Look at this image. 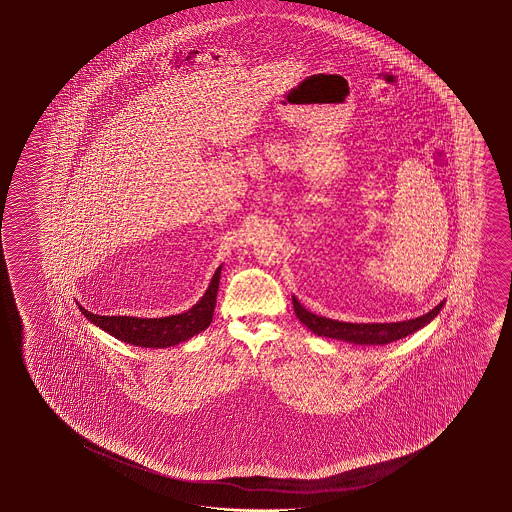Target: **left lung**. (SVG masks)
<instances>
[{
	"mask_svg": "<svg viewBox=\"0 0 512 512\" xmlns=\"http://www.w3.org/2000/svg\"><path fill=\"white\" fill-rule=\"evenodd\" d=\"M293 305L296 318L300 319L303 325L316 336L332 337V339L355 344H387L398 341L402 337L411 336L412 332L428 325L439 314V310L443 309V302H441L419 318L396 321V323H343L337 319L312 314L296 300V296H293Z\"/></svg>",
	"mask_w": 512,
	"mask_h": 512,
	"instance_id": "obj_1",
	"label": "left lung"
}]
</instances>
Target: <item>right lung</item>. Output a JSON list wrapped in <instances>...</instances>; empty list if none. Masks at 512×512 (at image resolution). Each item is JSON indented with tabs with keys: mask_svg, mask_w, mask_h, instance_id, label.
I'll return each instance as SVG.
<instances>
[{
	"mask_svg": "<svg viewBox=\"0 0 512 512\" xmlns=\"http://www.w3.org/2000/svg\"><path fill=\"white\" fill-rule=\"evenodd\" d=\"M221 268L223 266L216 269L202 300L187 312L176 314V316L150 319L132 318V316H98L85 310L82 305L78 307L91 323L98 325L101 330L109 332L110 336L116 337L123 343L135 344L143 348H168V346L184 343L209 327L214 316V307H216Z\"/></svg>",
	"mask_w": 512,
	"mask_h": 512,
	"instance_id": "add662e5",
	"label": "right lung"
}]
</instances>
